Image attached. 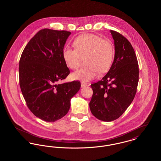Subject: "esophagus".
Segmentation results:
<instances>
[{"label": "esophagus", "instance_id": "esophagus-1", "mask_svg": "<svg viewBox=\"0 0 161 161\" xmlns=\"http://www.w3.org/2000/svg\"><path fill=\"white\" fill-rule=\"evenodd\" d=\"M87 86V83H86L83 82V81L81 83V87H84V86Z\"/></svg>", "mask_w": 161, "mask_h": 161}]
</instances>
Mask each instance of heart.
I'll list each match as a JSON object with an SVG mask.
<instances>
[{
    "mask_svg": "<svg viewBox=\"0 0 161 161\" xmlns=\"http://www.w3.org/2000/svg\"><path fill=\"white\" fill-rule=\"evenodd\" d=\"M74 44L76 49L68 46L63 49V57L66 64L70 69H77L86 57L87 65L72 74L74 80L87 82L97 77L100 71L104 72L110 68L114 57V47L110 41L85 34L75 38Z\"/></svg>",
    "mask_w": 161,
    "mask_h": 161,
    "instance_id": "heart-1",
    "label": "heart"
}]
</instances>
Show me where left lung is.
Returning <instances> with one entry per match:
<instances>
[{
    "mask_svg": "<svg viewBox=\"0 0 161 161\" xmlns=\"http://www.w3.org/2000/svg\"><path fill=\"white\" fill-rule=\"evenodd\" d=\"M114 40L115 57L107 74L91 85L93 90L89 107L92 115L103 121L119 118L134 99L139 81L138 60L130 42L110 30Z\"/></svg>",
    "mask_w": 161,
    "mask_h": 161,
    "instance_id": "obj_1",
    "label": "left lung"
}]
</instances>
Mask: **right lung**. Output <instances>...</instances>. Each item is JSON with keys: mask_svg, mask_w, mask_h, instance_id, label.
Returning <instances> with one entry per match:
<instances>
[{"mask_svg": "<svg viewBox=\"0 0 161 161\" xmlns=\"http://www.w3.org/2000/svg\"><path fill=\"white\" fill-rule=\"evenodd\" d=\"M70 34L40 30L25 46L19 61V84L26 105L46 122H54L68 114L70 99L81 87L79 81L57 84L70 73L63 51Z\"/></svg>", "mask_w": 161, "mask_h": 161, "instance_id": "obj_1", "label": "right lung"}]
</instances>
